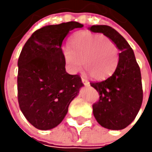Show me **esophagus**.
Segmentation results:
<instances>
[{
  "mask_svg": "<svg viewBox=\"0 0 152 152\" xmlns=\"http://www.w3.org/2000/svg\"><path fill=\"white\" fill-rule=\"evenodd\" d=\"M81 79H82V82H83V84H84L85 86H89V82H88V81H87V80H86V78L82 77Z\"/></svg>",
  "mask_w": 152,
  "mask_h": 152,
  "instance_id": "esophagus-1",
  "label": "esophagus"
}]
</instances>
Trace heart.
Instances as JSON below:
<instances>
[{
    "label": "heart",
    "mask_w": 152,
    "mask_h": 152,
    "mask_svg": "<svg viewBox=\"0 0 152 152\" xmlns=\"http://www.w3.org/2000/svg\"><path fill=\"white\" fill-rule=\"evenodd\" d=\"M66 67L72 73L85 69L94 79H103L111 75L118 62V48L114 42L103 34L88 32L75 34L68 47L62 49Z\"/></svg>",
    "instance_id": "1"
}]
</instances>
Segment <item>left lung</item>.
Here are the masks:
<instances>
[{
  "label": "left lung",
  "mask_w": 152,
  "mask_h": 152,
  "mask_svg": "<svg viewBox=\"0 0 152 152\" xmlns=\"http://www.w3.org/2000/svg\"><path fill=\"white\" fill-rule=\"evenodd\" d=\"M89 30L111 39L120 51L112 75L106 80L90 83L99 94V100L93 104L94 117L106 129H123L135 119L142 104L140 66L132 48L115 29L107 25H93Z\"/></svg>",
  "instance_id": "8db88e82"
}]
</instances>
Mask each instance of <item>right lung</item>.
I'll return each mask as SVG.
<instances>
[{
  "mask_svg": "<svg viewBox=\"0 0 152 152\" xmlns=\"http://www.w3.org/2000/svg\"><path fill=\"white\" fill-rule=\"evenodd\" d=\"M77 22L46 25L27 40L18 59L17 90L23 116L38 129H51L66 117L69 104L84 86L80 75H69L62 55L67 34Z\"/></svg>",
  "mask_w": 152,
  "mask_h": 152,
  "instance_id": "1",
  "label": "right lung"
}]
</instances>
